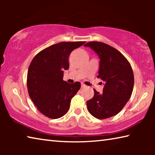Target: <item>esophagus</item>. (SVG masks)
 Here are the masks:
<instances>
[{"mask_svg":"<svg viewBox=\"0 0 155 155\" xmlns=\"http://www.w3.org/2000/svg\"><path fill=\"white\" fill-rule=\"evenodd\" d=\"M86 87V85H85V84H83V83L81 84V87H82V88H84V87Z\"/></svg>","mask_w":155,"mask_h":155,"instance_id":"1","label":"esophagus"}]
</instances>
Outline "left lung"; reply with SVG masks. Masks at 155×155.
Here are the masks:
<instances>
[{
	"label": "left lung",
	"mask_w": 155,
	"mask_h": 155,
	"mask_svg": "<svg viewBox=\"0 0 155 155\" xmlns=\"http://www.w3.org/2000/svg\"><path fill=\"white\" fill-rule=\"evenodd\" d=\"M84 46L98 54L101 60L97 77L104 83L103 93L94 89V97L87 101L88 111L96 118H109L118 114L130 98L134 85L132 67L121 52L105 43L94 41Z\"/></svg>",
	"instance_id": "left-lung-1"
}]
</instances>
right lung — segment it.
Instances as JSON below:
<instances>
[{"mask_svg": "<svg viewBox=\"0 0 155 155\" xmlns=\"http://www.w3.org/2000/svg\"><path fill=\"white\" fill-rule=\"evenodd\" d=\"M85 41H62L38 52L31 61L27 73L28 93L40 112L51 119L59 118L70 109L72 98L81 83L63 80L69 68L70 54Z\"/></svg>", "mask_w": 155, "mask_h": 155, "instance_id": "1", "label": "right lung"}]
</instances>
